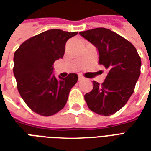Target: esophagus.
<instances>
[{
	"mask_svg": "<svg viewBox=\"0 0 151 151\" xmlns=\"http://www.w3.org/2000/svg\"><path fill=\"white\" fill-rule=\"evenodd\" d=\"M82 79H83V76L80 75V74H79V75H78V81H80V80H82Z\"/></svg>",
	"mask_w": 151,
	"mask_h": 151,
	"instance_id": "obj_1",
	"label": "esophagus"
}]
</instances>
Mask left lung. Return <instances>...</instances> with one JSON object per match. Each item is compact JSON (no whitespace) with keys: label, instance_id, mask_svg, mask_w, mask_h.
Wrapping results in <instances>:
<instances>
[{"label":"left lung","instance_id":"obj_1","mask_svg":"<svg viewBox=\"0 0 151 151\" xmlns=\"http://www.w3.org/2000/svg\"><path fill=\"white\" fill-rule=\"evenodd\" d=\"M99 51L100 65L108 69L104 82L93 81L84 96L88 108L101 116H111L125 105L141 73V57L129 41L109 29L99 27L79 32Z\"/></svg>","mask_w":151,"mask_h":151}]
</instances>
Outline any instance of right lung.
Wrapping results in <instances>:
<instances>
[{
    "label": "right lung",
    "instance_id": "right-lung-1",
    "mask_svg": "<svg viewBox=\"0 0 151 151\" xmlns=\"http://www.w3.org/2000/svg\"><path fill=\"white\" fill-rule=\"evenodd\" d=\"M78 34L52 29L36 35L22 43L14 56L17 88L26 104L35 113L50 116L60 111L78 76L69 73L56 78L53 63L62 58L67 40Z\"/></svg>",
    "mask_w": 151,
    "mask_h": 151
}]
</instances>
